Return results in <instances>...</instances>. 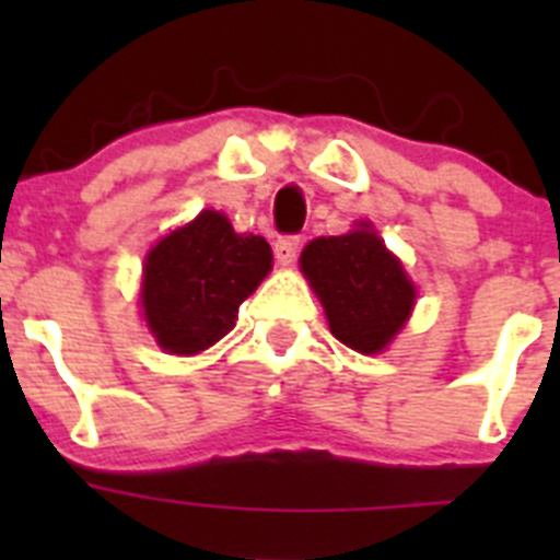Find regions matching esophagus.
I'll return each mask as SVG.
<instances>
[{"label":"esophagus","mask_w":560,"mask_h":560,"mask_svg":"<svg viewBox=\"0 0 560 560\" xmlns=\"http://www.w3.org/2000/svg\"><path fill=\"white\" fill-rule=\"evenodd\" d=\"M300 246H303L300 235L280 237V241H277V244H275V257L283 266H291L296 260V255H300Z\"/></svg>","instance_id":"1"}]
</instances>
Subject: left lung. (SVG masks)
Listing matches in <instances>:
<instances>
[{"label":"left lung","instance_id":"obj_1","mask_svg":"<svg viewBox=\"0 0 560 560\" xmlns=\"http://www.w3.org/2000/svg\"><path fill=\"white\" fill-rule=\"evenodd\" d=\"M300 266L323 300L330 334L359 353L387 348L415 305L407 271L368 224L311 241Z\"/></svg>","mask_w":560,"mask_h":560}]
</instances>
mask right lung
<instances>
[{
	"label": "right lung",
	"instance_id": "add662e5",
	"mask_svg": "<svg viewBox=\"0 0 560 560\" xmlns=\"http://www.w3.org/2000/svg\"><path fill=\"white\" fill-rule=\"evenodd\" d=\"M271 269L260 235H237L226 215L205 210L145 257L142 311L160 348L192 355L235 328L237 308Z\"/></svg>",
	"mask_w": 560,
	"mask_h": 560
}]
</instances>
